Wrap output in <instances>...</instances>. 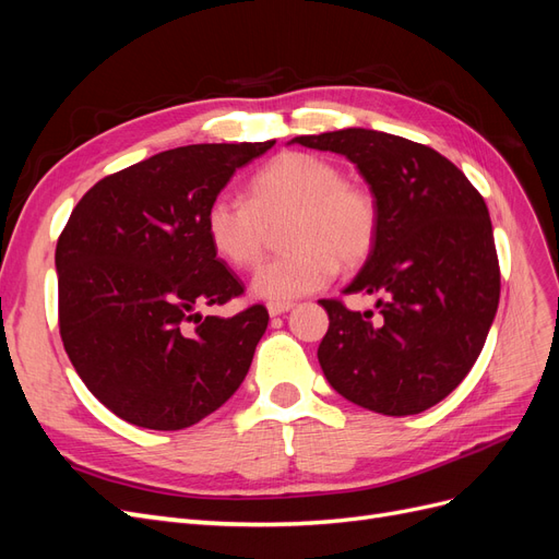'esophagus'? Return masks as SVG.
I'll list each match as a JSON object with an SVG mask.
<instances>
[{
  "mask_svg": "<svg viewBox=\"0 0 559 559\" xmlns=\"http://www.w3.org/2000/svg\"><path fill=\"white\" fill-rule=\"evenodd\" d=\"M294 310V302H267V314L270 317H280L284 312Z\"/></svg>",
  "mask_w": 559,
  "mask_h": 559,
  "instance_id": "obj_1",
  "label": "esophagus"
}]
</instances>
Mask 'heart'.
Masks as SVG:
<instances>
[{"label": "heart", "mask_w": 559, "mask_h": 559, "mask_svg": "<svg viewBox=\"0 0 559 559\" xmlns=\"http://www.w3.org/2000/svg\"><path fill=\"white\" fill-rule=\"evenodd\" d=\"M249 200L216 195L205 212V233L218 259L253 267L267 247L270 228L284 222L292 251L263 263L251 294L286 302L324 289L337 265L368 259L378 238V202L366 186L345 179L333 160L306 151H284L253 173Z\"/></svg>", "instance_id": "obj_1"}]
</instances>
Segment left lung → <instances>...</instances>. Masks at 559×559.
I'll return each mask as SVG.
<instances>
[{"mask_svg":"<svg viewBox=\"0 0 559 559\" xmlns=\"http://www.w3.org/2000/svg\"><path fill=\"white\" fill-rule=\"evenodd\" d=\"M292 142L349 158L378 202L373 251L345 294L378 296L380 314L319 300L329 312L321 370L337 394L373 413L431 408L468 376L499 306L483 195L438 151L396 134L347 128Z\"/></svg>","mask_w":559,"mask_h":559,"instance_id":"left-lung-1","label":"left lung"}]
</instances>
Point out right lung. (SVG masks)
<instances>
[{
    "mask_svg": "<svg viewBox=\"0 0 559 559\" xmlns=\"http://www.w3.org/2000/svg\"><path fill=\"white\" fill-rule=\"evenodd\" d=\"M275 140L191 144L99 179L58 238V321L91 394L134 427L177 431L235 394L267 310L200 314L245 294L216 259L205 212Z\"/></svg>",
    "mask_w": 559,
    "mask_h": 559,
    "instance_id": "obj_1",
    "label": "right lung"
}]
</instances>
